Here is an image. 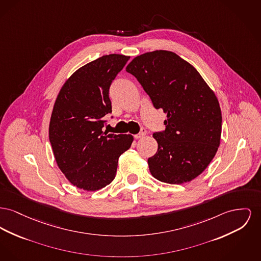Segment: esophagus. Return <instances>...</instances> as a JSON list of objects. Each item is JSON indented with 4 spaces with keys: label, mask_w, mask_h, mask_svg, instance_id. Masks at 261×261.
Instances as JSON below:
<instances>
[{
    "label": "esophagus",
    "mask_w": 261,
    "mask_h": 261,
    "mask_svg": "<svg viewBox=\"0 0 261 261\" xmlns=\"http://www.w3.org/2000/svg\"><path fill=\"white\" fill-rule=\"evenodd\" d=\"M146 134H147V131H146V129H141V132L139 133V134H136L135 136H134V138L135 139H141L143 138L144 136H146Z\"/></svg>",
    "instance_id": "34e87169"
}]
</instances>
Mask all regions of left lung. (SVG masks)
<instances>
[{"label":"left lung","instance_id":"obj_1","mask_svg":"<svg viewBox=\"0 0 261 261\" xmlns=\"http://www.w3.org/2000/svg\"><path fill=\"white\" fill-rule=\"evenodd\" d=\"M126 71L138 80L153 107L167 113L166 130L153 134L158 151L148 159L152 175L166 184L191 181L220 146L222 112L214 92L191 64L171 51L144 53Z\"/></svg>","mask_w":261,"mask_h":261}]
</instances>
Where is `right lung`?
I'll list each match as a JSON object with an SVG mask.
<instances>
[{"label":"right lung","mask_w":261,"mask_h":261,"mask_svg":"<svg viewBox=\"0 0 261 261\" xmlns=\"http://www.w3.org/2000/svg\"><path fill=\"white\" fill-rule=\"evenodd\" d=\"M120 54L90 62L69 77L57 95L49 140L66 178L80 189L95 191L110 184L118 159L133 142L130 134H106L103 117L111 113L109 87L129 60Z\"/></svg>","instance_id":"1"}]
</instances>
